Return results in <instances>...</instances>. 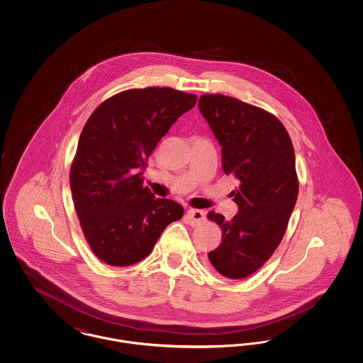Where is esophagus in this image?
Returning a JSON list of instances; mask_svg holds the SVG:
<instances>
[{
    "instance_id": "1",
    "label": "esophagus",
    "mask_w": 363,
    "mask_h": 363,
    "mask_svg": "<svg viewBox=\"0 0 363 363\" xmlns=\"http://www.w3.org/2000/svg\"><path fill=\"white\" fill-rule=\"evenodd\" d=\"M186 218H188L190 225H197L203 222V219L206 218V213L203 211H200V209H193L191 208V209H188Z\"/></svg>"
}]
</instances>
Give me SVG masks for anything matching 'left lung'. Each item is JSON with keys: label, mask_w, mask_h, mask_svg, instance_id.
Masks as SVG:
<instances>
[{"label": "left lung", "mask_w": 363, "mask_h": 363, "mask_svg": "<svg viewBox=\"0 0 363 363\" xmlns=\"http://www.w3.org/2000/svg\"><path fill=\"white\" fill-rule=\"evenodd\" d=\"M199 108L222 145L223 172L240 181L231 191L238 213L231 220L208 213L222 228L208 259L222 277L243 279L271 259L284 237L299 189L293 143L283 123L257 106L207 94Z\"/></svg>", "instance_id": "1"}]
</instances>
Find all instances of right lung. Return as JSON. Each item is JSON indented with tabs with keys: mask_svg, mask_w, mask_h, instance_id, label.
<instances>
[{
	"mask_svg": "<svg viewBox=\"0 0 363 363\" xmlns=\"http://www.w3.org/2000/svg\"><path fill=\"white\" fill-rule=\"evenodd\" d=\"M197 95L169 86L126 89L86 122L70 166L73 204L94 255L113 267L145 259L184 208L143 185L147 159Z\"/></svg>",
	"mask_w": 363,
	"mask_h": 363,
	"instance_id": "obj_1",
	"label": "right lung"
}]
</instances>
